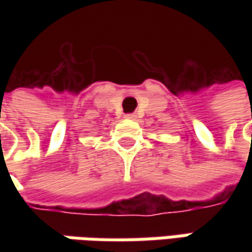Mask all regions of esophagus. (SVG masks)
<instances>
[{"label": "esophagus", "instance_id": "1", "mask_svg": "<svg viewBox=\"0 0 252 252\" xmlns=\"http://www.w3.org/2000/svg\"><path fill=\"white\" fill-rule=\"evenodd\" d=\"M125 118L129 119V121H134L136 119V113H127V115H125Z\"/></svg>", "mask_w": 252, "mask_h": 252}]
</instances>
